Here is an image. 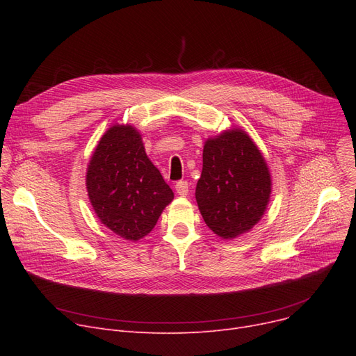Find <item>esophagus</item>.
I'll return each instance as SVG.
<instances>
[{
    "instance_id": "1",
    "label": "esophagus",
    "mask_w": 356,
    "mask_h": 356,
    "mask_svg": "<svg viewBox=\"0 0 356 356\" xmlns=\"http://www.w3.org/2000/svg\"><path fill=\"white\" fill-rule=\"evenodd\" d=\"M176 192L180 196H186L189 193V183L186 180H180L176 183Z\"/></svg>"
}]
</instances>
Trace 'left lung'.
<instances>
[{
	"label": "left lung",
	"mask_w": 356,
	"mask_h": 356,
	"mask_svg": "<svg viewBox=\"0 0 356 356\" xmlns=\"http://www.w3.org/2000/svg\"><path fill=\"white\" fill-rule=\"evenodd\" d=\"M195 195L204 223L223 239L248 232L263 218L271 175L245 131L232 128L207 140Z\"/></svg>",
	"instance_id": "left-lung-1"
}]
</instances>
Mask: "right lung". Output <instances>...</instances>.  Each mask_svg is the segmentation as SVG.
<instances>
[{
	"label": "right lung",
	"mask_w": 356,
	"mask_h": 356,
	"mask_svg": "<svg viewBox=\"0 0 356 356\" xmlns=\"http://www.w3.org/2000/svg\"><path fill=\"white\" fill-rule=\"evenodd\" d=\"M92 208L106 228L128 241L152 232L175 197L145 154L138 131L114 125L101 137L86 172Z\"/></svg>",
	"instance_id": "1"
}]
</instances>
